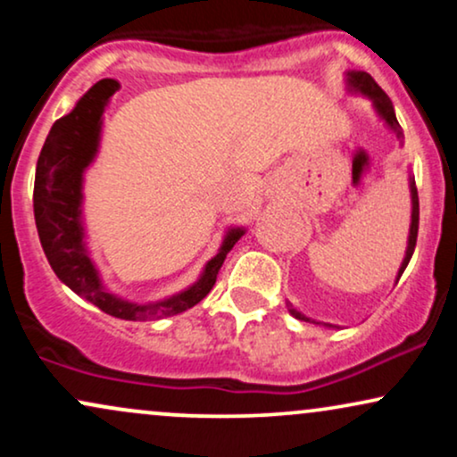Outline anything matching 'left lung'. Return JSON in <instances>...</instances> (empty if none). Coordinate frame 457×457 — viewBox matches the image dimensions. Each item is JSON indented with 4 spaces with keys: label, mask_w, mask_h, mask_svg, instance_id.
<instances>
[{
    "label": "left lung",
    "mask_w": 457,
    "mask_h": 457,
    "mask_svg": "<svg viewBox=\"0 0 457 457\" xmlns=\"http://www.w3.org/2000/svg\"><path fill=\"white\" fill-rule=\"evenodd\" d=\"M345 81H348V90L350 92H359L363 94L365 98H370L371 104H374L376 113L380 115L382 120L386 122V127H389L393 133L397 135V139H402V127L400 122H397L395 118V109H393V103L391 98L386 96L385 90L378 86V83L371 79V75H367L363 71H348L345 72ZM408 182H411V199H412V214H411V232H408V246H406V255H403V262L400 266V270H397V281H400L402 272L406 270L408 262H411L412 253H414V245H417V232H419V195H417V187H414V176L408 178ZM287 312L292 313L296 320H303V322H312V324H322V327H328V328H339L337 324H328V322H316V320L307 318L305 313H301L298 309L292 305V303H287Z\"/></svg>",
    "instance_id": "left-lung-1"
}]
</instances>
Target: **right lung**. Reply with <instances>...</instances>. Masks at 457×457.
<instances>
[{
    "label": "right lung",
    "instance_id": "obj_1",
    "mask_svg": "<svg viewBox=\"0 0 457 457\" xmlns=\"http://www.w3.org/2000/svg\"><path fill=\"white\" fill-rule=\"evenodd\" d=\"M118 87L120 83L113 79H103L79 98L71 113L51 127L36 165L34 219L40 245L57 279L109 316L145 322L176 316L197 305L212 290L225 255L238 243L245 229H229L219 246V253L208 260L199 279L170 298L154 303H130L103 286L96 264L83 240V171L96 159L104 107Z\"/></svg>",
    "mask_w": 457,
    "mask_h": 457
}]
</instances>
